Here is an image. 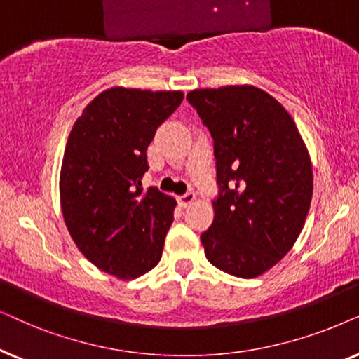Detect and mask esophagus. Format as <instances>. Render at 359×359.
Masks as SVG:
<instances>
[{"label": "esophagus", "mask_w": 359, "mask_h": 359, "mask_svg": "<svg viewBox=\"0 0 359 359\" xmlns=\"http://www.w3.org/2000/svg\"><path fill=\"white\" fill-rule=\"evenodd\" d=\"M195 200V194L194 192H187V194H184V195H180L179 197V205L180 207H189L190 203H192Z\"/></svg>", "instance_id": "34e87169"}]
</instances>
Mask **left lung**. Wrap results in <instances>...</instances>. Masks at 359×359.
Segmentation results:
<instances>
[{
  "label": "left lung",
  "mask_w": 359,
  "mask_h": 359,
  "mask_svg": "<svg viewBox=\"0 0 359 359\" xmlns=\"http://www.w3.org/2000/svg\"><path fill=\"white\" fill-rule=\"evenodd\" d=\"M213 137L218 195L200 240L219 271L252 279L290 251L313 192L312 165L294 119L251 85L187 93Z\"/></svg>",
  "instance_id": "1"
}]
</instances>
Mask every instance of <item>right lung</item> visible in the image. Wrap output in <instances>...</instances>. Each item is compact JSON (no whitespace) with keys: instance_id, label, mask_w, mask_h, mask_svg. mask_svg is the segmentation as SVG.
<instances>
[{"instance_id":"right-lung-1","label":"right lung","mask_w":359,"mask_h":359,"mask_svg":"<svg viewBox=\"0 0 359 359\" xmlns=\"http://www.w3.org/2000/svg\"><path fill=\"white\" fill-rule=\"evenodd\" d=\"M182 92L114 87L72 128L60 170L62 213L72 240L98 269L135 279L161 261L177 202L142 192L147 146L180 107Z\"/></svg>"}]
</instances>
